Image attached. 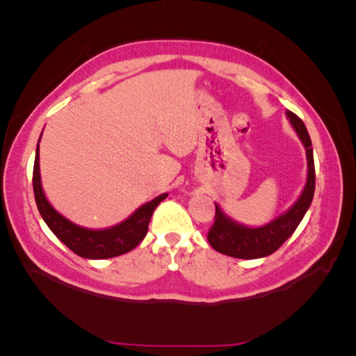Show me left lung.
Here are the masks:
<instances>
[{"mask_svg":"<svg viewBox=\"0 0 356 356\" xmlns=\"http://www.w3.org/2000/svg\"><path fill=\"white\" fill-rule=\"evenodd\" d=\"M292 127L297 131L298 138L303 142L307 156V182L300 199L295 205L287 211L286 214L280 216L266 226L260 228H246L231 218L226 217L220 207L216 203V216L214 223L208 231V241L217 252L225 255L236 257V259H261V257L270 255L289 238L293 231L297 229L300 222L303 220L307 208L311 207L314 193H315V165H314V151L312 142L309 138L306 125L303 124L295 113L287 111Z\"/></svg>","mask_w":356,"mask_h":356,"instance_id":"8db88e82","label":"left lung"}]
</instances>
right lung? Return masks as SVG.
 Masks as SVG:
<instances>
[{"label":"right lung","mask_w":356,"mask_h":356,"mask_svg":"<svg viewBox=\"0 0 356 356\" xmlns=\"http://www.w3.org/2000/svg\"><path fill=\"white\" fill-rule=\"evenodd\" d=\"M33 193L38 211H40L50 231L76 255L96 260L122 255L138 246L147 236L148 225L154 209L168 195L162 194L154 200L145 203L125 222L113 226V228L102 231L81 228V226L67 220L61 214H58L45 199L40 176V145L36 147L33 165Z\"/></svg>","instance_id":"add662e5"}]
</instances>
